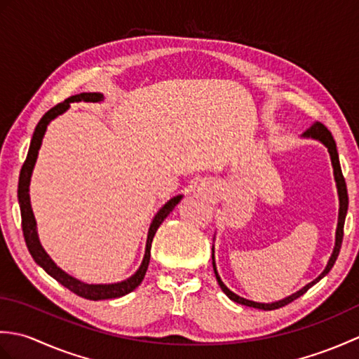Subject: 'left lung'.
<instances>
[{"label":"left lung","mask_w":359,"mask_h":359,"mask_svg":"<svg viewBox=\"0 0 359 359\" xmlns=\"http://www.w3.org/2000/svg\"><path fill=\"white\" fill-rule=\"evenodd\" d=\"M302 139H311V140H316V142H321L324 147L327 148L330 154V160H332V166H333V177H334V184H337V189H338V199H339V212H338V225H337V233H334V247L332 251V256L329 259V262H327L324 271L319 274V276L309 282L306 287H302L301 290H297L296 293L290 294L284 299H279V301H274V302H256V301H250L245 299V297H242L239 294H236L234 292H231L230 288H228L222 279H220L219 273H217V266L215 262V245H212V269H215V274H216V279L219 282L220 288H222V292L230 297L231 301L242 304V306H247V307H253V309H259V310H274V309H279V307H284L287 304H290L292 301L297 299V297L302 296L304 293L307 292L310 287H313L316 282L321 280L327 273L332 270V266L334 265L339 255V250H341V243H342V236H344V222H346V216H347V208H348V196H347V185H346V180H344V175H342L341 171V165H339V156H338V149H337V143H334L333 137L330 134L329 129H327L323 123H316L311 126L310 129H307L306 133H304Z\"/></svg>","instance_id":"8db88e82"}]
</instances>
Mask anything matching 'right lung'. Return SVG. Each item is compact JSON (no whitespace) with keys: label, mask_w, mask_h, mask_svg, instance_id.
<instances>
[{"label":"right lung","mask_w":359,"mask_h":359,"mask_svg":"<svg viewBox=\"0 0 359 359\" xmlns=\"http://www.w3.org/2000/svg\"><path fill=\"white\" fill-rule=\"evenodd\" d=\"M103 98L104 97L100 93H83V94L69 97L63 103L53 106L50 111L46 112L43 118L38 121V125L35 128L32 140H30L26 162L21 168L20 180H18V203H20V211H21V226H22V234H25V241H26V245H27L30 256L34 257V261L40 265L41 269L49 274V276L58 280L60 284L65 285L66 288H69L71 292H74L75 294L86 297V299H90V301L114 299V297H120V296L131 293L133 290H135L140 285V282L144 278V273H147V270H148L149 259H151V243H152V239H154L157 228L162 225L163 220L170 216V212L175 208V205H177L182 201V197H184L182 194L171 197V199L168 201L163 207L156 212V216L152 217L149 228H148V238H147V247H144L143 261L133 276H129L123 280L112 282V284H88V282H83L77 278H74L69 273H66L65 270L60 269V266L52 261L50 256L46 253V250L43 248L41 242H40V238H38L36 220L34 216L32 205H30V196H29L30 177H32L34 166L36 163V157H38V151H40V148H41L46 129H48L49 123L53 118L62 116V114H65L67 109L71 108V103H79V102L100 103V102H103Z\"/></svg>","instance_id":"1"}]
</instances>
